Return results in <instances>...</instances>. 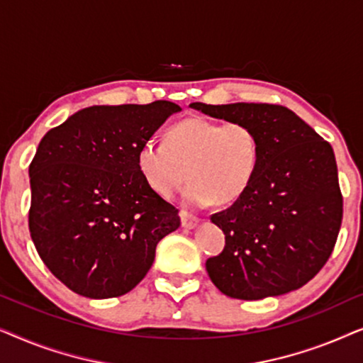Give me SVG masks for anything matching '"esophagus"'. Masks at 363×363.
<instances>
[{
    "label": "esophagus",
    "mask_w": 363,
    "mask_h": 363,
    "mask_svg": "<svg viewBox=\"0 0 363 363\" xmlns=\"http://www.w3.org/2000/svg\"><path fill=\"white\" fill-rule=\"evenodd\" d=\"M180 216H182V226L186 228V230L195 228L198 225V221H200L195 215H191V213H188V211H182Z\"/></svg>",
    "instance_id": "34e87169"
}]
</instances>
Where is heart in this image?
Returning <instances> with one entry per match:
<instances>
[{"label":"heart","mask_w":363,"mask_h":363,"mask_svg":"<svg viewBox=\"0 0 363 363\" xmlns=\"http://www.w3.org/2000/svg\"><path fill=\"white\" fill-rule=\"evenodd\" d=\"M262 145L246 122L188 117L168 130L167 142L148 138L137 155L138 172L157 195L170 198L190 177L188 206L231 205L250 190L261 165Z\"/></svg>","instance_id":"1"}]
</instances>
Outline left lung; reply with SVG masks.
<instances>
[{
  "label": "left lung",
  "mask_w": 363,
  "mask_h": 363,
  "mask_svg": "<svg viewBox=\"0 0 363 363\" xmlns=\"http://www.w3.org/2000/svg\"><path fill=\"white\" fill-rule=\"evenodd\" d=\"M190 107L250 123L262 145L246 195L210 218L225 233L223 251L206 259L213 284L242 301L299 289L324 267L342 225L344 198L330 143L276 104Z\"/></svg>",
  "instance_id": "left-lung-1"
}]
</instances>
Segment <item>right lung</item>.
<instances>
[{
  "instance_id": "add662e5",
  "label": "right lung",
  "mask_w": 363,
  "mask_h": 363,
  "mask_svg": "<svg viewBox=\"0 0 363 363\" xmlns=\"http://www.w3.org/2000/svg\"><path fill=\"white\" fill-rule=\"evenodd\" d=\"M177 104L94 106L49 130L29 165V233L48 269L91 299L132 291L178 210L143 180L137 155Z\"/></svg>"
}]
</instances>
